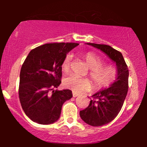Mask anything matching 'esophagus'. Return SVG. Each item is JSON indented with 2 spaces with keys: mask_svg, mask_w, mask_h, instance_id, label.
I'll use <instances>...</instances> for the list:
<instances>
[{
  "mask_svg": "<svg viewBox=\"0 0 147 147\" xmlns=\"http://www.w3.org/2000/svg\"><path fill=\"white\" fill-rule=\"evenodd\" d=\"M72 96H73L74 97H77V96H79V95L77 93H75V92H72Z\"/></svg>",
  "mask_w": 147,
  "mask_h": 147,
  "instance_id": "esophagus-1",
  "label": "esophagus"
}]
</instances>
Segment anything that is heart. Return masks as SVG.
Segmentation results:
<instances>
[{
    "label": "heart",
    "mask_w": 147,
    "mask_h": 147,
    "mask_svg": "<svg viewBox=\"0 0 147 147\" xmlns=\"http://www.w3.org/2000/svg\"><path fill=\"white\" fill-rule=\"evenodd\" d=\"M84 59L88 65L89 76L97 88H107L115 81L117 77V70L113 65H104V61L93 52H87L84 55ZM72 55H67L62 62L61 68L64 72L70 70ZM63 86L77 93L88 91L92 87V83L88 79L72 75L64 78Z\"/></svg>",
    "instance_id": "heart-1"
}]
</instances>
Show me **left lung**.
<instances>
[{
  "mask_svg": "<svg viewBox=\"0 0 147 147\" xmlns=\"http://www.w3.org/2000/svg\"><path fill=\"white\" fill-rule=\"evenodd\" d=\"M87 44L102 50L117 65L115 82L109 88L94 94L88 106L79 113L82 120L86 124L93 126H103L113 120L122 109L129 89V69L122 53L110 45Z\"/></svg>",
  "mask_w": 147,
  "mask_h": 147,
  "instance_id": "1",
  "label": "left lung"
}]
</instances>
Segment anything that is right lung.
Returning <instances> with one entry per match:
<instances>
[{"instance_id":"add662e5","label":"right lung","mask_w":147,"mask_h":147,"mask_svg":"<svg viewBox=\"0 0 147 147\" xmlns=\"http://www.w3.org/2000/svg\"><path fill=\"white\" fill-rule=\"evenodd\" d=\"M79 44L51 43L32 50L20 72V102L25 115L33 122L50 124L60 117L65 101L72 98L68 89L55 90L61 83L62 62L67 53Z\"/></svg>"}]
</instances>
